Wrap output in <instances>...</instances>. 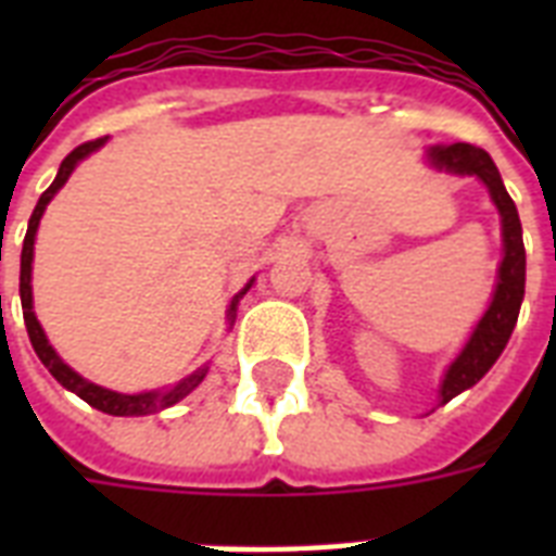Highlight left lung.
Instances as JSON below:
<instances>
[{
  "label": "left lung",
  "mask_w": 556,
  "mask_h": 556,
  "mask_svg": "<svg viewBox=\"0 0 556 556\" xmlns=\"http://www.w3.org/2000/svg\"><path fill=\"white\" fill-rule=\"evenodd\" d=\"M427 161L435 169L456 173V176H476L488 187L493 204L502 216V244L505 256L500 262L496 291L488 305V312L473 329L470 340L462 349V355L450 364L447 375L441 380V404H447L458 392H465L484 378V371L496 364L502 349L508 346L510 331L517 326L519 305L526 296V244H522V225L514 199L508 195L502 176L493 159L473 143H439L427 150Z\"/></svg>",
  "instance_id": "8db88e82"
}]
</instances>
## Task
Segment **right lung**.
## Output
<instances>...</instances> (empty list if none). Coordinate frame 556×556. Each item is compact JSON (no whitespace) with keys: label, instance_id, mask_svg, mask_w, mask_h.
Masks as SVG:
<instances>
[{"label":"right lung","instance_id":"1","mask_svg":"<svg viewBox=\"0 0 556 556\" xmlns=\"http://www.w3.org/2000/svg\"><path fill=\"white\" fill-rule=\"evenodd\" d=\"M106 143V138H98V141H89V143H80L77 150H72L68 155L63 159V164H60V173H56V178L51 181V187H48L42 195H39L37 207H34V213H30V222H28V233H25V242H22V262H20V296H22V317H25V329H28V338H30V346H34V352H37V357L46 364V369L54 375L60 383H63L65 389H72L74 395L83 397L86 404L94 406V409H100V413L106 415H150V413H161V409H167V406L178 404L181 397H187L192 392V389L199 387L201 380H204V375H207L210 366L204 364L201 369H195L192 375H187L185 380H178L176 387L169 389H155V392H138V395H124V392H112V389H103L98 387V383H91V380L80 378L77 371L72 369L68 364H63V357L56 355L54 349H51V343H48L46 331H42V326H39L37 314H34V296H30V262H34V239H37V227H39V218H42V213H46L48 201L54 199L56 190L68 181V176L74 173V167L80 164L86 155H91L94 150H100ZM253 286V279L248 282V286L239 291V294L233 296V303H230V308H227V323L233 326L236 320V305H239V300L244 296V291Z\"/></svg>","mask_w":556,"mask_h":556}]
</instances>
